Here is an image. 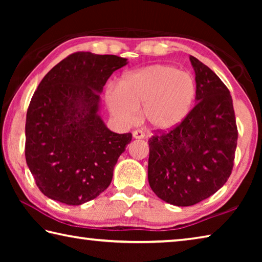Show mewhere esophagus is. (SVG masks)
<instances>
[{"label": "esophagus", "mask_w": 262, "mask_h": 262, "mask_svg": "<svg viewBox=\"0 0 262 262\" xmlns=\"http://www.w3.org/2000/svg\"><path fill=\"white\" fill-rule=\"evenodd\" d=\"M133 137H134V139H143L144 133H142L141 130H134L133 132Z\"/></svg>", "instance_id": "34e87169"}]
</instances>
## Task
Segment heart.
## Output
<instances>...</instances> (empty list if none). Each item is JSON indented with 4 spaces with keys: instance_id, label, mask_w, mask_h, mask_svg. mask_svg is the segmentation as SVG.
Instances as JSON below:
<instances>
[{
    "instance_id": "obj_1",
    "label": "heart",
    "mask_w": 262,
    "mask_h": 262,
    "mask_svg": "<svg viewBox=\"0 0 262 262\" xmlns=\"http://www.w3.org/2000/svg\"><path fill=\"white\" fill-rule=\"evenodd\" d=\"M196 95L190 75L171 66L152 64L127 74L106 95L111 113L123 125L137 119L136 108L149 127L171 129L184 120Z\"/></svg>"
}]
</instances>
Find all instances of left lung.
Listing matches in <instances>:
<instances>
[{
	"label": "left lung",
	"instance_id": "left-lung-1",
	"mask_svg": "<svg viewBox=\"0 0 262 262\" xmlns=\"http://www.w3.org/2000/svg\"><path fill=\"white\" fill-rule=\"evenodd\" d=\"M196 105L178 126L149 139L148 179L167 203L193 206L216 193L232 172L238 129L232 98L212 70L189 56Z\"/></svg>",
	"mask_w": 262,
	"mask_h": 262
}]
</instances>
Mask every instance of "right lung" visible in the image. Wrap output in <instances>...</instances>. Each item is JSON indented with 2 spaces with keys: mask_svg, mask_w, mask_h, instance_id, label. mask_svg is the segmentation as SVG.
Listing matches in <instances>:
<instances>
[{
  "mask_svg": "<svg viewBox=\"0 0 262 262\" xmlns=\"http://www.w3.org/2000/svg\"><path fill=\"white\" fill-rule=\"evenodd\" d=\"M117 55L76 52L53 67L30 101L25 158L35 184L52 200L78 206L98 196L132 134L111 132L98 115L99 97Z\"/></svg>",
  "mask_w": 262,
  "mask_h": 262,
  "instance_id": "add662e5",
  "label": "right lung"
}]
</instances>
